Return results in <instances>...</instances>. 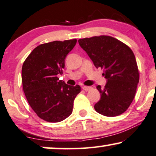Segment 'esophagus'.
I'll use <instances>...</instances> for the list:
<instances>
[{"instance_id": "esophagus-1", "label": "esophagus", "mask_w": 156, "mask_h": 156, "mask_svg": "<svg viewBox=\"0 0 156 156\" xmlns=\"http://www.w3.org/2000/svg\"><path fill=\"white\" fill-rule=\"evenodd\" d=\"M84 90H86V91H87V90H90L91 88V87H90V86H83V88H82Z\"/></svg>"}]
</instances>
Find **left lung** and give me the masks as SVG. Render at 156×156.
I'll return each mask as SVG.
<instances>
[{"instance_id":"8db88e82","label":"left lung","mask_w":156,"mask_h":156,"mask_svg":"<svg viewBox=\"0 0 156 156\" xmlns=\"http://www.w3.org/2000/svg\"><path fill=\"white\" fill-rule=\"evenodd\" d=\"M78 43L96 68L103 69L107 79L104 88L97 86L101 97L95 110L108 117L124 113L131 104L139 82L133 52L125 43L108 36L79 39Z\"/></svg>"}]
</instances>
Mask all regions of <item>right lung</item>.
I'll return each mask as SVG.
<instances>
[{
	"mask_svg": "<svg viewBox=\"0 0 156 156\" xmlns=\"http://www.w3.org/2000/svg\"><path fill=\"white\" fill-rule=\"evenodd\" d=\"M76 39L53 41L37 46L22 67L23 88L27 101L37 115L51 123L65 120L72 113L73 101L80 92L78 85L60 80L66 56Z\"/></svg>",
	"mask_w": 156,
	"mask_h": 156,
	"instance_id": "right-lung-1",
	"label": "right lung"
}]
</instances>
